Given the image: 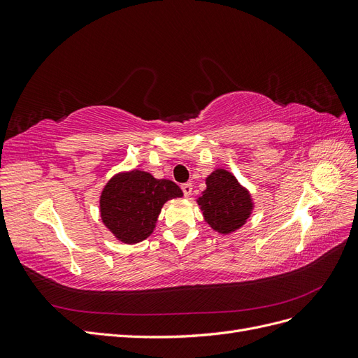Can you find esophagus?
<instances>
[{
  "mask_svg": "<svg viewBox=\"0 0 358 358\" xmlns=\"http://www.w3.org/2000/svg\"><path fill=\"white\" fill-rule=\"evenodd\" d=\"M180 188H182V191H183V196H185V197H189V196H191V192H192V185H191L189 182L183 183V185H182Z\"/></svg>",
  "mask_w": 358,
  "mask_h": 358,
  "instance_id": "obj_1",
  "label": "esophagus"
}]
</instances>
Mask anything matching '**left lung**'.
Masks as SVG:
<instances>
[{"label": "left lung", "mask_w": 358, "mask_h": 358, "mask_svg": "<svg viewBox=\"0 0 358 358\" xmlns=\"http://www.w3.org/2000/svg\"><path fill=\"white\" fill-rule=\"evenodd\" d=\"M197 203L204 221L221 234L239 230L254 209L251 194L233 173L224 169H216L206 178V189Z\"/></svg>", "instance_id": "left-lung-1"}]
</instances>
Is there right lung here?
<instances>
[{
  "mask_svg": "<svg viewBox=\"0 0 358 358\" xmlns=\"http://www.w3.org/2000/svg\"><path fill=\"white\" fill-rule=\"evenodd\" d=\"M182 196L175 182L155 179L148 171L117 173L101 191V221L117 241L138 243L152 234L164 203Z\"/></svg>",
  "mask_w": 358,
  "mask_h": 358,
  "instance_id": "1",
  "label": "right lung"
}]
</instances>
